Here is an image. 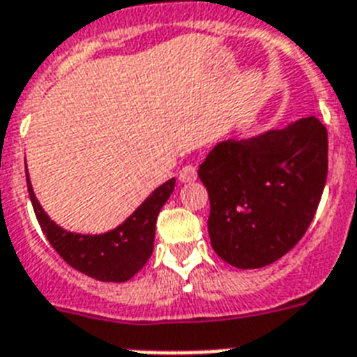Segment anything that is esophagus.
Segmentation results:
<instances>
[{"label":"esophagus","mask_w":357,"mask_h":357,"mask_svg":"<svg viewBox=\"0 0 357 357\" xmlns=\"http://www.w3.org/2000/svg\"><path fill=\"white\" fill-rule=\"evenodd\" d=\"M178 178H181L182 182L197 181V169L193 165H184L181 169V173H178Z\"/></svg>","instance_id":"esophagus-1"}]
</instances>
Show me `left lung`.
I'll use <instances>...</instances> for the list:
<instances>
[{
	"label": "left lung",
	"instance_id": "obj_1",
	"mask_svg": "<svg viewBox=\"0 0 357 357\" xmlns=\"http://www.w3.org/2000/svg\"><path fill=\"white\" fill-rule=\"evenodd\" d=\"M326 175L328 132L315 116L218 144L199 167L213 250L238 269L280 259L306 234Z\"/></svg>",
	"mask_w": 357,
	"mask_h": 357
}]
</instances>
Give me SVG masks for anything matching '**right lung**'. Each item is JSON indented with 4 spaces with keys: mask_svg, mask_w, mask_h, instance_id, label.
<instances>
[{
    "mask_svg": "<svg viewBox=\"0 0 357 357\" xmlns=\"http://www.w3.org/2000/svg\"><path fill=\"white\" fill-rule=\"evenodd\" d=\"M25 178L36 219L51 247L73 269L101 282H127L147 264L153 255L156 218L175 190V178H169L156 188L123 225L107 234L86 236L68 232L53 223L34 197L27 169Z\"/></svg>",
    "mask_w": 357,
    "mask_h": 357,
    "instance_id": "right-lung-1",
    "label": "right lung"
}]
</instances>
